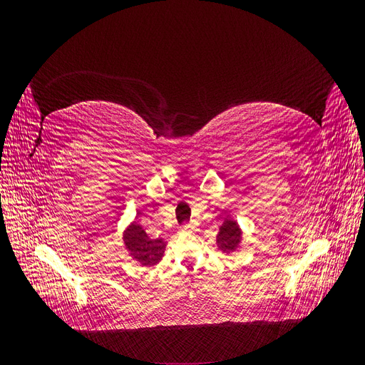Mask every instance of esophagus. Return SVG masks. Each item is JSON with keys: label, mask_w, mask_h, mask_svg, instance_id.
<instances>
[{"label": "esophagus", "mask_w": 365, "mask_h": 365, "mask_svg": "<svg viewBox=\"0 0 365 365\" xmlns=\"http://www.w3.org/2000/svg\"><path fill=\"white\" fill-rule=\"evenodd\" d=\"M189 230H195V227L192 224H185L181 227V231H189Z\"/></svg>", "instance_id": "esophagus-1"}]
</instances>
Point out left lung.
<instances>
[{
	"label": "left lung",
	"mask_w": 365,
	"mask_h": 365,
	"mask_svg": "<svg viewBox=\"0 0 365 365\" xmlns=\"http://www.w3.org/2000/svg\"><path fill=\"white\" fill-rule=\"evenodd\" d=\"M242 240V230L235 219L225 217L224 224L219 227L216 236L217 248L222 252H233L239 248Z\"/></svg>",
	"instance_id": "left-lung-1"
}]
</instances>
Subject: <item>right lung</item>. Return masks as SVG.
<instances>
[{"instance_id":"obj_1","label":"right lung","mask_w":365,"mask_h":365,"mask_svg":"<svg viewBox=\"0 0 365 365\" xmlns=\"http://www.w3.org/2000/svg\"><path fill=\"white\" fill-rule=\"evenodd\" d=\"M123 242L129 251V256L143 267L157 264L165 250V242L163 239H150L137 220L125 230Z\"/></svg>"}]
</instances>
